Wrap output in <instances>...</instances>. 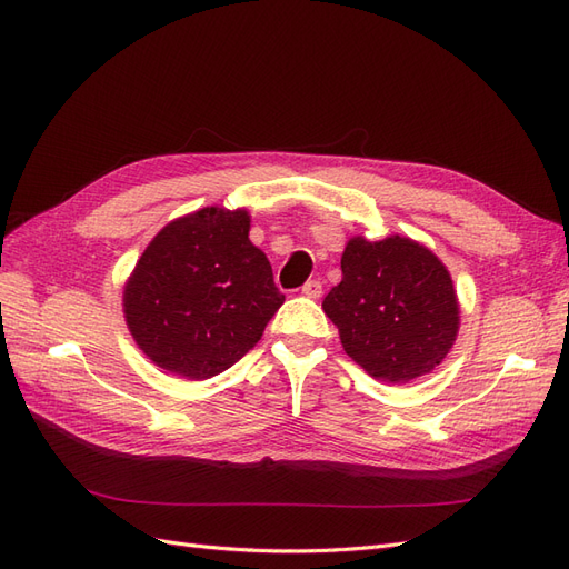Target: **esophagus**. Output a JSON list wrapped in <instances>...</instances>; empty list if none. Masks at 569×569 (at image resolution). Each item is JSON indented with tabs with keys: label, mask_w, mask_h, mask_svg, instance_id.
<instances>
[{
	"label": "esophagus",
	"mask_w": 569,
	"mask_h": 569,
	"mask_svg": "<svg viewBox=\"0 0 569 569\" xmlns=\"http://www.w3.org/2000/svg\"><path fill=\"white\" fill-rule=\"evenodd\" d=\"M301 295H306L308 299H320V295H322V282L308 280V282L301 287Z\"/></svg>",
	"instance_id": "34e87169"
}]
</instances>
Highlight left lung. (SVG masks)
<instances>
[{
    "instance_id": "1",
    "label": "left lung",
    "mask_w": 569,
    "mask_h": 569,
    "mask_svg": "<svg viewBox=\"0 0 569 569\" xmlns=\"http://www.w3.org/2000/svg\"><path fill=\"white\" fill-rule=\"evenodd\" d=\"M341 347L375 380L403 385L435 370L458 335L449 270L408 237H353L341 256V282L322 301Z\"/></svg>"
}]
</instances>
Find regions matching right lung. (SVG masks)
Wrapping results in <instances>:
<instances>
[{"label": "right lung", "instance_id": "add662e5", "mask_svg": "<svg viewBox=\"0 0 569 569\" xmlns=\"http://www.w3.org/2000/svg\"><path fill=\"white\" fill-rule=\"evenodd\" d=\"M282 301L266 253L249 242V213L216 206L168 222L123 295L137 347L187 380L232 368Z\"/></svg>", "mask_w": 569, "mask_h": 569}]
</instances>
